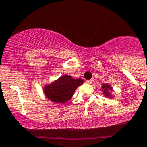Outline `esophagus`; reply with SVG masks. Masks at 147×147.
<instances>
[{"label":"esophagus","instance_id":"34e87169","mask_svg":"<svg viewBox=\"0 0 147 147\" xmlns=\"http://www.w3.org/2000/svg\"><path fill=\"white\" fill-rule=\"evenodd\" d=\"M85 82L87 83V84H88V85H91V84L93 82V80H86L85 81Z\"/></svg>","mask_w":147,"mask_h":147}]
</instances>
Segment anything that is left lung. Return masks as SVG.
<instances>
[{"mask_svg": "<svg viewBox=\"0 0 147 147\" xmlns=\"http://www.w3.org/2000/svg\"><path fill=\"white\" fill-rule=\"evenodd\" d=\"M103 88H105V91H104V94H105L106 95H109L110 93L108 92V90H112L111 88V87H110V85H108L107 84H105V85H103L102 86Z\"/></svg>", "mask_w": 147, "mask_h": 147, "instance_id": "left-lung-1", "label": "left lung"}]
</instances>
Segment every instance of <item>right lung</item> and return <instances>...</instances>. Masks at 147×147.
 Listing matches in <instances>:
<instances>
[{
    "mask_svg": "<svg viewBox=\"0 0 147 147\" xmlns=\"http://www.w3.org/2000/svg\"><path fill=\"white\" fill-rule=\"evenodd\" d=\"M83 84L81 78L74 79L69 76H63L44 88L46 96L55 103H65L70 100L77 87Z\"/></svg>",
    "mask_w": 147,
    "mask_h": 147,
    "instance_id": "1",
    "label": "right lung"
}]
</instances>
